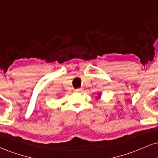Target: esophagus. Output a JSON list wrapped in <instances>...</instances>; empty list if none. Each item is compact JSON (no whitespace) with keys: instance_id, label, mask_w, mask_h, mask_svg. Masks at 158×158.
<instances>
[{"instance_id":"obj_1","label":"esophagus","mask_w":158,"mask_h":158,"mask_svg":"<svg viewBox=\"0 0 158 158\" xmlns=\"http://www.w3.org/2000/svg\"><path fill=\"white\" fill-rule=\"evenodd\" d=\"M81 90H82V89L81 88H78L76 90V91H77V92H80V91H81Z\"/></svg>"}]
</instances>
